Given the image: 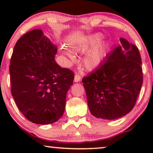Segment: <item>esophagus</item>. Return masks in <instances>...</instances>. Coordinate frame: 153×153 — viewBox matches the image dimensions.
Returning <instances> with one entry per match:
<instances>
[{
	"label": "esophagus",
	"mask_w": 153,
	"mask_h": 153,
	"mask_svg": "<svg viewBox=\"0 0 153 153\" xmlns=\"http://www.w3.org/2000/svg\"><path fill=\"white\" fill-rule=\"evenodd\" d=\"M80 79H81V77L79 74H76L75 75V77H74V81L76 82H78L80 81Z\"/></svg>",
	"instance_id": "esophagus-1"
}]
</instances>
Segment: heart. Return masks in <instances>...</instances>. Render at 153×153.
<instances>
[{"mask_svg":"<svg viewBox=\"0 0 153 153\" xmlns=\"http://www.w3.org/2000/svg\"><path fill=\"white\" fill-rule=\"evenodd\" d=\"M101 38L102 36L99 33L89 36L80 41L79 42L76 44L74 46V49L75 51L78 52V53H85L94 47L97 43L100 42ZM106 48H107V46L105 44H100L88 52L83 61V64L85 68L88 70H92L96 68L100 63L104 57ZM68 55L70 56L71 59L74 58V55L70 53H68Z\"/></svg>","mask_w":153,"mask_h":153,"instance_id":"b5f03b06","label":"heart"}]
</instances>
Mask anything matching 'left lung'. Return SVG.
<instances>
[{"label": "left lung", "instance_id": "1", "mask_svg": "<svg viewBox=\"0 0 153 153\" xmlns=\"http://www.w3.org/2000/svg\"><path fill=\"white\" fill-rule=\"evenodd\" d=\"M94 71L83 77L88 105L97 118L112 120L130 112L143 82L138 47L124 38Z\"/></svg>", "mask_w": 153, "mask_h": 153}]
</instances>
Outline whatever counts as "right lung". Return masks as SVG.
I'll use <instances>...</instances> for the list:
<instances>
[{
	"instance_id": "add662e5",
	"label": "right lung",
	"mask_w": 153,
	"mask_h": 153,
	"mask_svg": "<svg viewBox=\"0 0 153 153\" xmlns=\"http://www.w3.org/2000/svg\"><path fill=\"white\" fill-rule=\"evenodd\" d=\"M56 46L33 30L17 40L10 62L11 94L25 117L36 124H50L60 119L74 73L55 61Z\"/></svg>"
}]
</instances>
